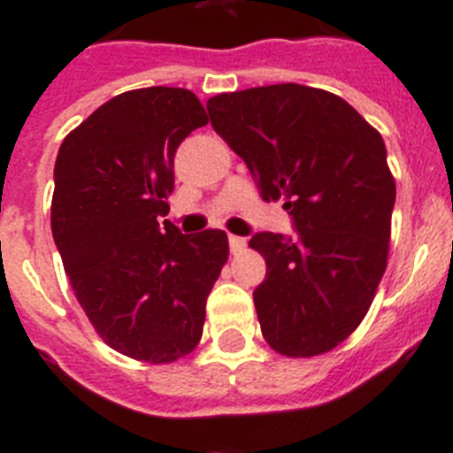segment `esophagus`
<instances>
[{
    "label": "esophagus",
    "instance_id": "1",
    "mask_svg": "<svg viewBox=\"0 0 453 453\" xmlns=\"http://www.w3.org/2000/svg\"><path fill=\"white\" fill-rule=\"evenodd\" d=\"M245 245H247L245 238H240V235H229V247L234 254H238V251L245 250Z\"/></svg>",
    "mask_w": 453,
    "mask_h": 453
}]
</instances>
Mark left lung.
Instances as JSON below:
<instances>
[{"mask_svg":"<svg viewBox=\"0 0 453 453\" xmlns=\"http://www.w3.org/2000/svg\"><path fill=\"white\" fill-rule=\"evenodd\" d=\"M206 108L297 229L250 240L267 263L254 290L263 338L288 358L326 354L358 329L388 265L395 177L381 134L342 97L299 83L222 92Z\"/></svg>","mask_w":453,"mask_h":453,"instance_id":"obj_1","label":"left lung"}]
</instances>
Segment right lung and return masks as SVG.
I'll list each match as a JSON object with an SVG mask.
<instances>
[{
    "label": "right lung",
    "instance_id": "obj_1",
    "mask_svg": "<svg viewBox=\"0 0 453 453\" xmlns=\"http://www.w3.org/2000/svg\"><path fill=\"white\" fill-rule=\"evenodd\" d=\"M208 124L186 88L108 99L63 140L51 234L72 290L111 349L172 363L199 345L206 297L229 258L224 231L181 235L167 215L174 151Z\"/></svg>",
    "mask_w": 453,
    "mask_h": 453
}]
</instances>
